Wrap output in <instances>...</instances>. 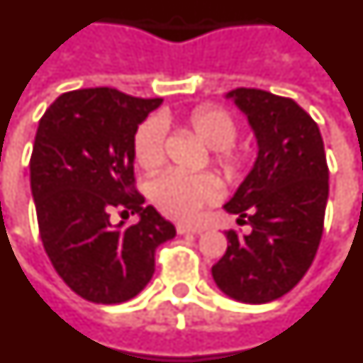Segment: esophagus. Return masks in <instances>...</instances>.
<instances>
[{"label": "esophagus", "mask_w": 363, "mask_h": 363, "mask_svg": "<svg viewBox=\"0 0 363 363\" xmlns=\"http://www.w3.org/2000/svg\"><path fill=\"white\" fill-rule=\"evenodd\" d=\"M177 233H179V234H201V233H203V228L194 227V225L179 223V225H177Z\"/></svg>", "instance_id": "34e87169"}]
</instances>
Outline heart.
<instances>
[{
    "mask_svg": "<svg viewBox=\"0 0 363 363\" xmlns=\"http://www.w3.org/2000/svg\"><path fill=\"white\" fill-rule=\"evenodd\" d=\"M186 125L203 144L214 149L216 162L228 177L236 175L245 164V151L233 147L238 127L221 108L199 106L188 116ZM136 162L147 173L158 172L166 162V130L162 121L151 118L140 125L135 136ZM221 184L212 173H166L151 182L149 196L153 205L172 219H191L210 201L218 197Z\"/></svg>",
    "mask_w": 363,
    "mask_h": 363,
    "instance_id": "heart-1",
    "label": "heart"
}]
</instances>
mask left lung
<instances>
[{"label": "left lung", "instance_id": "8db88e82", "mask_svg": "<svg viewBox=\"0 0 363 363\" xmlns=\"http://www.w3.org/2000/svg\"><path fill=\"white\" fill-rule=\"evenodd\" d=\"M225 97L247 116L258 155L223 206L252 230H228L212 277L230 299L271 303L303 279L318 252L328 199L325 145L318 123L294 99L257 88Z\"/></svg>", "mask_w": 363, "mask_h": 363}]
</instances>
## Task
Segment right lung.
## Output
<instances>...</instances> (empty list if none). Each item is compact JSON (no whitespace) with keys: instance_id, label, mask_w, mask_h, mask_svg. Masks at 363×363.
I'll return each instance as SVG.
<instances>
[{"instance_id":"1","label":"right lung","mask_w":363,"mask_h":363,"mask_svg":"<svg viewBox=\"0 0 363 363\" xmlns=\"http://www.w3.org/2000/svg\"><path fill=\"white\" fill-rule=\"evenodd\" d=\"M160 103L83 88L57 97L38 123L29 167L42 243L60 279L92 303L136 297L153 277L157 247L175 238L135 188V135ZM114 209L139 223L112 225Z\"/></svg>"}]
</instances>
